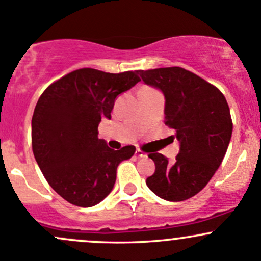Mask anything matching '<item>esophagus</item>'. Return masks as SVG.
<instances>
[{
	"mask_svg": "<svg viewBox=\"0 0 261 261\" xmlns=\"http://www.w3.org/2000/svg\"><path fill=\"white\" fill-rule=\"evenodd\" d=\"M135 155H136V158H138V159H140V158H145V153H144V152H142V151H141V150H140V149H138V150H136Z\"/></svg>",
	"mask_w": 261,
	"mask_h": 261,
	"instance_id": "esophagus-1",
	"label": "esophagus"
}]
</instances>
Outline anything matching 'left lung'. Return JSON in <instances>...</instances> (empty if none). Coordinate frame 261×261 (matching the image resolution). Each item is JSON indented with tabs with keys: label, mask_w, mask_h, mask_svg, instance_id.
Wrapping results in <instances>:
<instances>
[{
	"label": "left lung",
	"mask_w": 261,
	"mask_h": 261,
	"mask_svg": "<svg viewBox=\"0 0 261 261\" xmlns=\"http://www.w3.org/2000/svg\"><path fill=\"white\" fill-rule=\"evenodd\" d=\"M142 81L165 96V125L175 128L180 151L174 164L150 153L155 172L146 185L167 201H184L202 190L220 166L232 134L226 98L220 90L181 67L139 70Z\"/></svg>",
	"instance_id": "left-lung-1"
}]
</instances>
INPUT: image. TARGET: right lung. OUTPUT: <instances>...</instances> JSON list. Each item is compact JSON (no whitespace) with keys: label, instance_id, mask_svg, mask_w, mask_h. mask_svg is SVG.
<instances>
[{"label":"right lung","instance_id":"1","mask_svg":"<svg viewBox=\"0 0 261 261\" xmlns=\"http://www.w3.org/2000/svg\"><path fill=\"white\" fill-rule=\"evenodd\" d=\"M140 81L138 73L80 68L51 84L32 116V150L50 186L70 204L90 207L111 193L120 163L135 146L112 150L98 139L116 97Z\"/></svg>","mask_w":261,"mask_h":261}]
</instances>
